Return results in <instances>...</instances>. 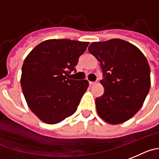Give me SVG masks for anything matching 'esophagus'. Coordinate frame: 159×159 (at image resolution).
<instances>
[{
    "mask_svg": "<svg viewBox=\"0 0 159 159\" xmlns=\"http://www.w3.org/2000/svg\"><path fill=\"white\" fill-rule=\"evenodd\" d=\"M96 84V81H89L90 85H93V84Z\"/></svg>",
    "mask_w": 159,
    "mask_h": 159,
    "instance_id": "1",
    "label": "esophagus"
}]
</instances>
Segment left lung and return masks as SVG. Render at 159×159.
Instances as JSON below:
<instances>
[{"label": "left lung", "instance_id": "8db88e82", "mask_svg": "<svg viewBox=\"0 0 159 159\" xmlns=\"http://www.w3.org/2000/svg\"><path fill=\"white\" fill-rule=\"evenodd\" d=\"M89 51L100 62L104 87L96 99V111L110 124H120L134 116L151 87V70L137 47L121 39L93 42Z\"/></svg>", "mask_w": 159, "mask_h": 159}]
</instances>
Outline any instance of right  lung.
Masks as SVG:
<instances>
[{
  "label": "right lung",
  "instance_id": "right-lung-1",
  "mask_svg": "<svg viewBox=\"0 0 159 159\" xmlns=\"http://www.w3.org/2000/svg\"><path fill=\"white\" fill-rule=\"evenodd\" d=\"M89 42L47 40L29 53L22 66L21 86L30 109L41 121L56 124L76 111L89 86L87 80L70 79Z\"/></svg>",
  "mask_w": 159,
  "mask_h": 159
}]
</instances>
